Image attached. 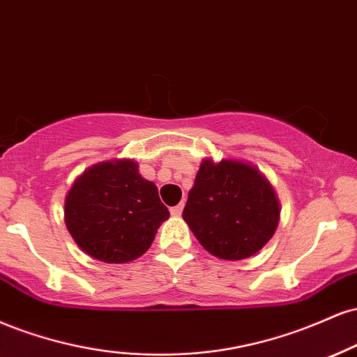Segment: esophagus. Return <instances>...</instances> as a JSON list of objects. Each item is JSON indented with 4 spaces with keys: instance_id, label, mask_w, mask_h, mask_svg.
<instances>
[{
    "instance_id": "obj_1",
    "label": "esophagus",
    "mask_w": 357,
    "mask_h": 357,
    "mask_svg": "<svg viewBox=\"0 0 357 357\" xmlns=\"http://www.w3.org/2000/svg\"><path fill=\"white\" fill-rule=\"evenodd\" d=\"M182 211H183V202H180L178 205H175V207H172L170 208V213L174 217H178L180 213H182Z\"/></svg>"
}]
</instances>
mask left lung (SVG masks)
<instances>
[{
	"label": "left lung",
	"instance_id": "8db88e82",
	"mask_svg": "<svg viewBox=\"0 0 357 357\" xmlns=\"http://www.w3.org/2000/svg\"><path fill=\"white\" fill-rule=\"evenodd\" d=\"M279 215L269 180L250 163L230 158H204L182 213L204 249L224 261L257 254L274 236Z\"/></svg>",
	"mask_w": 357,
	"mask_h": 357
}]
</instances>
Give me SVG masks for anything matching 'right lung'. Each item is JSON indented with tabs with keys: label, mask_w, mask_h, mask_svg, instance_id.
<instances>
[{
	"label": "right lung",
	"mask_w": 357,
	"mask_h": 357,
	"mask_svg": "<svg viewBox=\"0 0 357 357\" xmlns=\"http://www.w3.org/2000/svg\"><path fill=\"white\" fill-rule=\"evenodd\" d=\"M170 212L153 182L138 174L135 160L91 165L65 199V224L83 252L107 264L144 255Z\"/></svg>",
	"instance_id": "right-lung-1"
}]
</instances>
